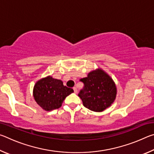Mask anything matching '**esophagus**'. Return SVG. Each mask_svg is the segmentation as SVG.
<instances>
[{"label":"esophagus","instance_id":"obj_1","mask_svg":"<svg viewBox=\"0 0 154 154\" xmlns=\"http://www.w3.org/2000/svg\"><path fill=\"white\" fill-rule=\"evenodd\" d=\"M73 90H74L75 93H77V89L76 87H73Z\"/></svg>","mask_w":154,"mask_h":154}]
</instances>
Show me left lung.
I'll list each match as a JSON object with an SVG mask.
<instances>
[{
    "instance_id": "8db88e82",
    "label": "left lung",
    "mask_w": 154,
    "mask_h": 154,
    "mask_svg": "<svg viewBox=\"0 0 154 154\" xmlns=\"http://www.w3.org/2000/svg\"><path fill=\"white\" fill-rule=\"evenodd\" d=\"M84 84L78 96L83 106L91 111L101 112L111 105L116 97L117 88L113 79L103 70L98 69L80 79Z\"/></svg>"
}]
</instances>
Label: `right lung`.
<instances>
[{"label":"right lung","mask_w":154,"mask_h":154,"mask_svg":"<svg viewBox=\"0 0 154 154\" xmlns=\"http://www.w3.org/2000/svg\"><path fill=\"white\" fill-rule=\"evenodd\" d=\"M73 92L72 88L64 86L61 80L49 76L36 83L33 96L38 105L51 111L60 107L65 98Z\"/></svg>","instance_id":"obj_1"}]
</instances>
